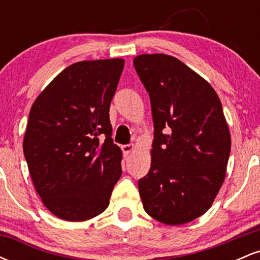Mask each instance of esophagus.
<instances>
[{
  "label": "esophagus",
  "mask_w": 260,
  "mask_h": 260,
  "mask_svg": "<svg viewBox=\"0 0 260 260\" xmlns=\"http://www.w3.org/2000/svg\"><path fill=\"white\" fill-rule=\"evenodd\" d=\"M136 149V145L134 144H126V145H122V151H123L124 156L129 155L132 151Z\"/></svg>",
  "instance_id": "esophagus-1"
}]
</instances>
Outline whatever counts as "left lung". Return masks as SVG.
Returning a JSON list of instances; mask_svg holds the SVG:
<instances>
[{
    "label": "left lung",
    "mask_w": 260,
    "mask_h": 260,
    "mask_svg": "<svg viewBox=\"0 0 260 260\" xmlns=\"http://www.w3.org/2000/svg\"><path fill=\"white\" fill-rule=\"evenodd\" d=\"M133 64L154 122L150 170L138 181L143 207L166 225L190 222L211 207L225 180L231 137L221 101L172 56L139 55Z\"/></svg>",
    "instance_id": "left-lung-1"
}]
</instances>
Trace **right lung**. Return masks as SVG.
Wrapping results in <instances>:
<instances>
[{
	"mask_svg": "<svg viewBox=\"0 0 260 260\" xmlns=\"http://www.w3.org/2000/svg\"><path fill=\"white\" fill-rule=\"evenodd\" d=\"M124 59L68 66L32 104L23 150L44 205L66 221H85L109 207L122 170L110 105Z\"/></svg>",
	"mask_w": 260,
	"mask_h": 260,
	"instance_id": "add662e5",
	"label": "right lung"
}]
</instances>
